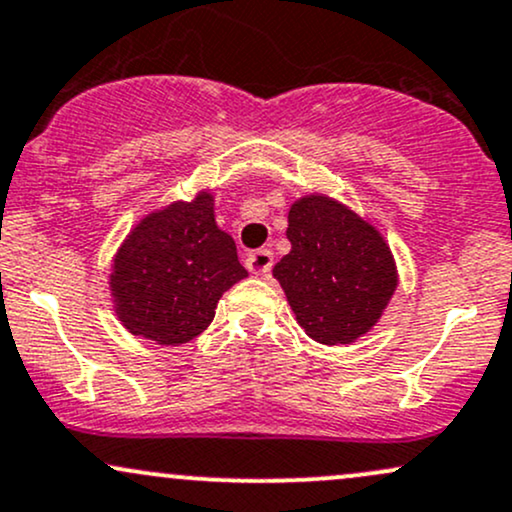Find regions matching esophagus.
I'll list each match as a JSON object with an SVG mask.
<instances>
[{
	"label": "esophagus",
	"instance_id": "34e87169",
	"mask_svg": "<svg viewBox=\"0 0 512 512\" xmlns=\"http://www.w3.org/2000/svg\"><path fill=\"white\" fill-rule=\"evenodd\" d=\"M246 268L254 275H268L270 268H273V251L258 249L254 254H249V258H246Z\"/></svg>",
	"mask_w": 512,
	"mask_h": 512
}]
</instances>
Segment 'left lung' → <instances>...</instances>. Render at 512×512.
I'll list each match as a JSON object with an SVG mask.
<instances>
[{
  "mask_svg": "<svg viewBox=\"0 0 512 512\" xmlns=\"http://www.w3.org/2000/svg\"><path fill=\"white\" fill-rule=\"evenodd\" d=\"M292 249L273 268L297 323L321 345H352L381 321L398 290L393 251L376 225L321 194L287 213Z\"/></svg>",
  "mask_w": 512,
  "mask_h": 512,
  "instance_id": "obj_1",
  "label": "left lung"
}]
</instances>
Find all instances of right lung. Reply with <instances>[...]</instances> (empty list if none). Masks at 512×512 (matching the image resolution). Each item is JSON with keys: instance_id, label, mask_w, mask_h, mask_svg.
<instances>
[{"instance_id": "obj_1", "label": "right lung", "mask_w": 512, "mask_h": 512, "mask_svg": "<svg viewBox=\"0 0 512 512\" xmlns=\"http://www.w3.org/2000/svg\"><path fill=\"white\" fill-rule=\"evenodd\" d=\"M246 275L234 239L215 222V196L201 189L131 227L112 258L110 297L131 335L174 347L201 335L222 294Z\"/></svg>"}]
</instances>
